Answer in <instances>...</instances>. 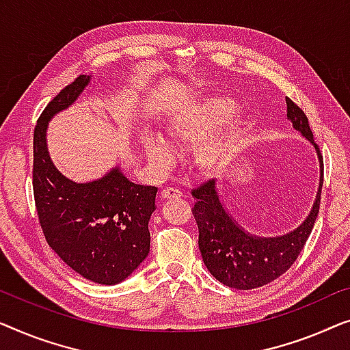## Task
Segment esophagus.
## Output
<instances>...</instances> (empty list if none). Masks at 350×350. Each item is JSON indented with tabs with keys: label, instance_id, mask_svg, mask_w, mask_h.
<instances>
[{
	"label": "esophagus",
	"instance_id": "34e87169",
	"mask_svg": "<svg viewBox=\"0 0 350 350\" xmlns=\"http://www.w3.org/2000/svg\"><path fill=\"white\" fill-rule=\"evenodd\" d=\"M182 191L179 189H174V187H166V189L161 191V198L163 200H171V198H180Z\"/></svg>",
	"mask_w": 350,
	"mask_h": 350
}]
</instances>
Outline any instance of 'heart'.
<instances>
[{"instance_id": "b5f03b06", "label": "heart", "mask_w": 350, "mask_h": 350, "mask_svg": "<svg viewBox=\"0 0 350 350\" xmlns=\"http://www.w3.org/2000/svg\"><path fill=\"white\" fill-rule=\"evenodd\" d=\"M236 101L233 98L225 95L204 98L185 109L177 111L168 120L166 133L171 144L176 147L195 146L204 139L205 141L202 140L204 142L195 149V165L206 174H220L233 161L244 137V120L239 116H233ZM219 124L223 126L213 133L212 131ZM144 149L149 160L157 168L168 170L174 165L176 152L170 142L161 136H146Z\"/></svg>"}]
</instances>
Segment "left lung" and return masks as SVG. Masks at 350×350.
Instances as JSON below:
<instances>
[{"label":"left lung","mask_w":350,"mask_h":350,"mask_svg":"<svg viewBox=\"0 0 350 350\" xmlns=\"http://www.w3.org/2000/svg\"><path fill=\"white\" fill-rule=\"evenodd\" d=\"M285 103L287 119L299 135L311 142L321 168L316 200L306 219L297 228L280 236L252 234L236 222L225 208L215 179L191 191L196 198L191 211L200 231L201 257L208 271L226 287L257 288L282 275L298 258L317 219L323 184V160L319 146L314 142L306 114L290 98H285Z\"/></svg>","instance_id":"8db88e82"}]
</instances>
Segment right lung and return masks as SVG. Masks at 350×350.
<instances>
[{"label":"right lung","instance_id":"obj_1","mask_svg":"<svg viewBox=\"0 0 350 350\" xmlns=\"http://www.w3.org/2000/svg\"><path fill=\"white\" fill-rule=\"evenodd\" d=\"M81 75L39 117L33 136V191L47 244L82 278L103 285L125 280L149 255L157 187L137 185L120 170L92 182L63 176L49 155L47 126L90 83Z\"/></svg>","mask_w":350,"mask_h":350}]
</instances>
